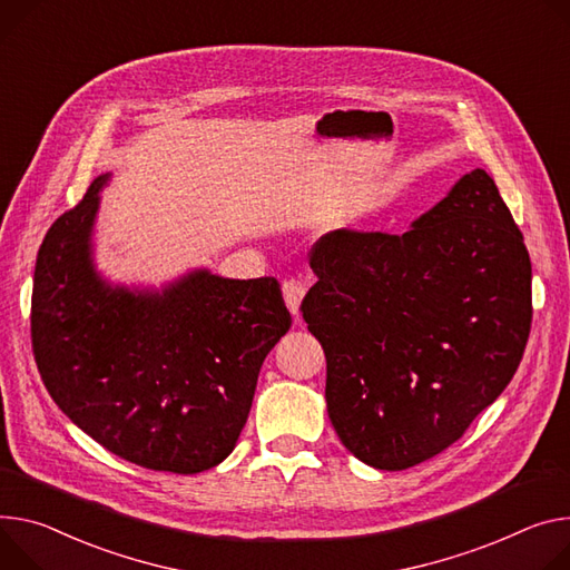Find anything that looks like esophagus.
<instances>
[{
	"mask_svg": "<svg viewBox=\"0 0 570 570\" xmlns=\"http://www.w3.org/2000/svg\"><path fill=\"white\" fill-rule=\"evenodd\" d=\"M282 293H284L288 312L297 318V316H299V302H302V297H304V293H306L304 284H302L299 279H286V282L282 284Z\"/></svg>",
	"mask_w": 570,
	"mask_h": 570,
	"instance_id": "34e87169",
	"label": "esophagus"
}]
</instances>
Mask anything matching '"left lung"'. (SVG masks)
I'll use <instances>...</instances> for the list:
<instances>
[{"mask_svg":"<svg viewBox=\"0 0 570 570\" xmlns=\"http://www.w3.org/2000/svg\"><path fill=\"white\" fill-rule=\"evenodd\" d=\"M312 268L302 318L325 350L330 421L373 469L404 471L443 452L521 364L532 264L482 168L400 236H323Z\"/></svg>","mask_w":570,"mask_h":570,"instance_id":"1","label":"left lung"}]
</instances>
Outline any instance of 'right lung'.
Instances as JSON below:
<instances>
[{
    "label": "right lung",
    "mask_w": 570,
    "mask_h": 570,
    "mask_svg": "<svg viewBox=\"0 0 570 570\" xmlns=\"http://www.w3.org/2000/svg\"><path fill=\"white\" fill-rule=\"evenodd\" d=\"M99 175L49 227L31 295L33 356L66 416L109 452L193 475L225 461L264 358L291 327L275 277L206 268L161 288L111 284L95 268Z\"/></svg>",
    "instance_id": "add662e5"
}]
</instances>
